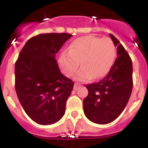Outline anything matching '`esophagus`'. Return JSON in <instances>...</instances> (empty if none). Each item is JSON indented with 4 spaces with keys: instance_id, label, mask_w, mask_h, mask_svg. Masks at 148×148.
I'll use <instances>...</instances> for the list:
<instances>
[{
    "instance_id": "esophagus-1",
    "label": "esophagus",
    "mask_w": 148,
    "mask_h": 148,
    "mask_svg": "<svg viewBox=\"0 0 148 148\" xmlns=\"http://www.w3.org/2000/svg\"><path fill=\"white\" fill-rule=\"evenodd\" d=\"M79 87H80V85H79L78 83H75V85H74V87H73V89H74V90H78V88H79Z\"/></svg>"
}]
</instances>
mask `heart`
Here are the masks:
<instances>
[{
  "instance_id": "obj_1",
  "label": "heart",
  "mask_w": 148,
  "mask_h": 148,
  "mask_svg": "<svg viewBox=\"0 0 148 148\" xmlns=\"http://www.w3.org/2000/svg\"><path fill=\"white\" fill-rule=\"evenodd\" d=\"M116 49L109 38H101L87 35L75 39L59 57V64L66 76L73 75L81 64L75 78L86 82L90 78H99L108 73L114 61Z\"/></svg>"
}]
</instances>
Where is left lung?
Here are the masks:
<instances>
[{
	"mask_svg": "<svg viewBox=\"0 0 148 148\" xmlns=\"http://www.w3.org/2000/svg\"><path fill=\"white\" fill-rule=\"evenodd\" d=\"M117 47L114 64L102 79L86 86L88 95L84 99V113L90 121L105 125L114 121L126 107L133 89V64L130 56L112 34Z\"/></svg>",
	"mask_w": 148,
	"mask_h": 148,
	"instance_id": "left-lung-1",
	"label": "left lung"
}]
</instances>
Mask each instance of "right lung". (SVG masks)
<instances>
[{"label":"right lung","instance_id":"1","mask_svg":"<svg viewBox=\"0 0 148 148\" xmlns=\"http://www.w3.org/2000/svg\"><path fill=\"white\" fill-rule=\"evenodd\" d=\"M68 33L39 34L27 40L15 65L18 100L30 119L41 125L59 121L74 83L62 75L56 55Z\"/></svg>","mask_w":148,"mask_h":148}]
</instances>
